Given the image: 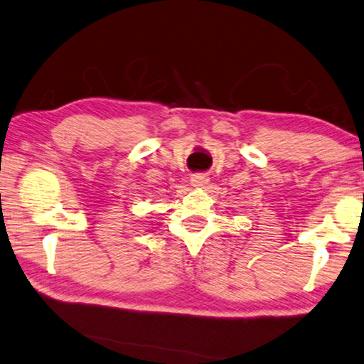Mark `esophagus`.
<instances>
[{
    "label": "esophagus",
    "mask_w": 364,
    "mask_h": 364,
    "mask_svg": "<svg viewBox=\"0 0 364 364\" xmlns=\"http://www.w3.org/2000/svg\"><path fill=\"white\" fill-rule=\"evenodd\" d=\"M208 176L206 174H193L192 178H190V182H192L193 187H205L206 183H208Z\"/></svg>",
    "instance_id": "1"
}]
</instances>
